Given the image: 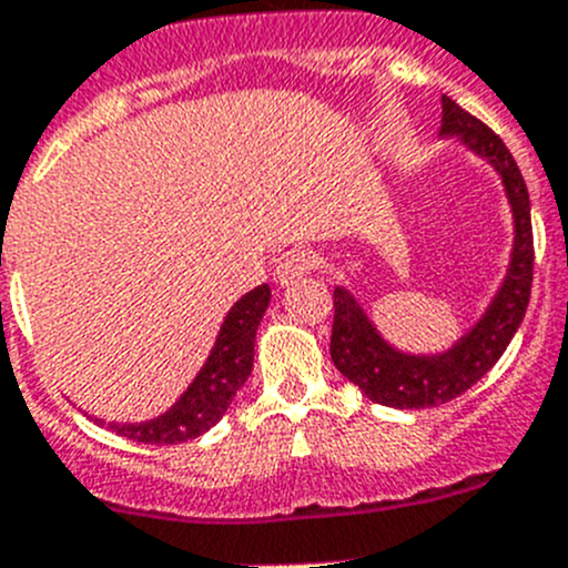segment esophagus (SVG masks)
Returning a JSON list of instances; mask_svg holds the SVG:
<instances>
[{
	"mask_svg": "<svg viewBox=\"0 0 568 568\" xmlns=\"http://www.w3.org/2000/svg\"><path fill=\"white\" fill-rule=\"evenodd\" d=\"M313 266H316V257H313V252L291 250V252H285V255L277 261V266H274V280H277L280 285H291L294 280L305 277L307 272H313Z\"/></svg>",
	"mask_w": 568,
	"mask_h": 568,
	"instance_id": "34e87169",
	"label": "esophagus"
}]
</instances>
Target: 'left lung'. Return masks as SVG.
Returning <instances> with one entry per match:
<instances>
[{
  "label": "left lung",
  "instance_id": "left-lung-1",
  "mask_svg": "<svg viewBox=\"0 0 568 568\" xmlns=\"http://www.w3.org/2000/svg\"><path fill=\"white\" fill-rule=\"evenodd\" d=\"M442 138H455L460 146L486 161L503 180L505 200L514 216V244L508 268L497 294L483 316L455 341L449 349L433 355H413L396 349L379 335L368 313L346 285L333 291V338L329 355L335 368L355 383L372 402L385 407H436L466 394L477 379L491 372L494 363L508 349L510 338L525 318L532 285V224L530 194L514 155L503 138L488 130L480 119L466 113L458 102L442 97Z\"/></svg>",
  "mask_w": 568,
  "mask_h": 568
}]
</instances>
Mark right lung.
<instances>
[{
  "mask_svg": "<svg viewBox=\"0 0 568 568\" xmlns=\"http://www.w3.org/2000/svg\"><path fill=\"white\" fill-rule=\"evenodd\" d=\"M272 288L266 283L246 291L239 302L227 311L222 327H219L216 344L211 355L202 363L196 377L189 388L180 394V399L161 416L150 422H104L93 418L99 427H108L115 436H124L138 444H183L202 436L227 413L230 402L239 394L241 385L252 374L255 361V333L261 327V318L266 313Z\"/></svg>",
  "mask_w": 568,
  "mask_h": 568,
  "instance_id": "add662e5",
  "label": "right lung"
}]
</instances>
